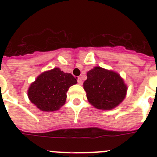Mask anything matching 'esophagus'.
Listing matches in <instances>:
<instances>
[{
  "label": "esophagus",
  "instance_id": "1",
  "mask_svg": "<svg viewBox=\"0 0 157 157\" xmlns=\"http://www.w3.org/2000/svg\"><path fill=\"white\" fill-rule=\"evenodd\" d=\"M82 79L81 78H78V83L79 84V85H82Z\"/></svg>",
  "mask_w": 157,
  "mask_h": 157
}]
</instances>
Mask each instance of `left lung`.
<instances>
[{"instance_id": "obj_1", "label": "left lung", "mask_w": 157, "mask_h": 157, "mask_svg": "<svg viewBox=\"0 0 157 157\" xmlns=\"http://www.w3.org/2000/svg\"><path fill=\"white\" fill-rule=\"evenodd\" d=\"M83 83L86 98L91 105L101 110H111L125 99L127 86L117 72L94 67L87 72Z\"/></svg>"}]
</instances>
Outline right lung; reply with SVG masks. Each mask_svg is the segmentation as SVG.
I'll return each mask as SVG.
<instances>
[{
  "instance_id": "obj_1",
  "label": "right lung",
  "mask_w": 157,
  "mask_h": 157,
  "mask_svg": "<svg viewBox=\"0 0 157 157\" xmlns=\"http://www.w3.org/2000/svg\"><path fill=\"white\" fill-rule=\"evenodd\" d=\"M77 83L70 73H64L59 67L42 72L30 84L27 96L31 103L43 112L59 110L65 104L67 92Z\"/></svg>"
}]
</instances>
